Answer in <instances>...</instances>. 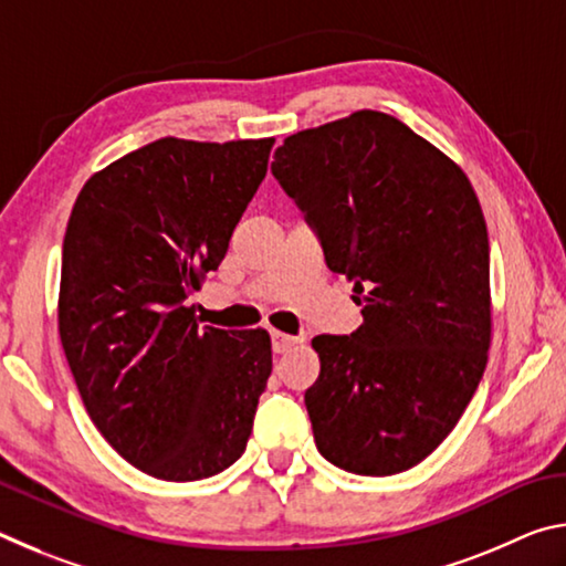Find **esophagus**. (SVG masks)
Returning <instances> with one entry per match:
<instances>
[{"mask_svg": "<svg viewBox=\"0 0 566 566\" xmlns=\"http://www.w3.org/2000/svg\"><path fill=\"white\" fill-rule=\"evenodd\" d=\"M296 342H300V339L292 337V334L272 332V349H274V354H284V352H290Z\"/></svg>", "mask_w": 566, "mask_h": 566, "instance_id": "esophagus-1", "label": "esophagus"}]
</instances>
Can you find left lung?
I'll return each mask as SVG.
<instances>
[{
  "instance_id": "left-lung-1",
  "label": "left lung",
  "mask_w": 566,
  "mask_h": 566,
  "mask_svg": "<svg viewBox=\"0 0 566 566\" xmlns=\"http://www.w3.org/2000/svg\"><path fill=\"white\" fill-rule=\"evenodd\" d=\"M272 175L364 306L349 337L312 339L314 442L344 472H405L444 442L486 367L490 237L474 189L405 122L371 109L286 137Z\"/></svg>"
}]
</instances>
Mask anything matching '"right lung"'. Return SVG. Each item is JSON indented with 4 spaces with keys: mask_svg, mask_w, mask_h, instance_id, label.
I'll list each match as a JSON object with an SVG mask.
<instances>
[{
    "mask_svg": "<svg viewBox=\"0 0 566 566\" xmlns=\"http://www.w3.org/2000/svg\"><path fill=\"white\" fill-rule=\"evenodd\" d=\"M272 145L157 139L90 177L66 224L60 337L76 389L102 437L165 482L232 467L272 375L270 334L199 327L187 304Z\"/></svg>",
    "mask_w": 566,
    "mask_h": 566,
    "instance_id": "add662e5",
    "label": "right lung"
}]
</instances>
